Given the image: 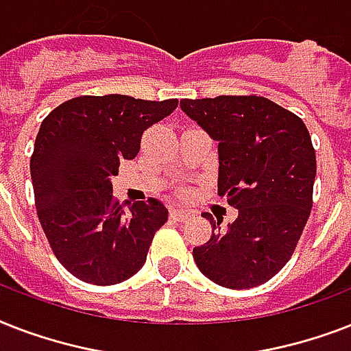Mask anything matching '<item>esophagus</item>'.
Masks as SVG:
<instances>
[{"instance_id": "obj_1", "label": "esophagus", "mask_w": 351, "mask_h": 351, "mask_svg": "<svg viewBox=\"0 0 351 351\" xmlns=\"http://www.w3.org/2000/svg\"><path fill=\"white\" fill-rule=\"evenodd\" d=\"M171 217L175 220H178V222H186V220H189L193 217L191 211H187V209H180V208H173L171 209Z\"/></svg>"}]
</instances>
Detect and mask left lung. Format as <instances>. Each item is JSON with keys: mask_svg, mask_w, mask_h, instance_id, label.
I'll list each match as a JSON object with an SVG mask.
<instances>
[{"mask_svg": "<svg viewBox=\"0 0 351 351\" xmlns=\"http://www.w3.org/2000/svg\"><path fill=\"white\" fill-rule=\"evenodd\" d=\"M182 111L219 142V195L239 209L193 250L198 269L231 289L261 286L291 258L311 206L317 162L304 121L262 96L182 100Z\"/></svg>", "mask_w": 351, "mask_h": 351, "instance_id": "1", "label": "left lung"}]
</instances>
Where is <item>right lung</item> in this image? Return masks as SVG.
I'll return each instance as SVG.
<instances>
[{
    "mask_svg": "<svg viewBox=\"0 0 351 351\" xmlns=\"http://www.w3.org/2000/svg\"><path fill=\"white\" fill-rule=\"evenodd\" d=\"M176 106L178 100L78 96L41 121L30 156L36 211L52 253L80 280L111 286L145 264L169 213L156 198L125 213L112 197L111 176L121 160L136 156L143 131Z\"/></svg>",
    "mask_w": 351,
    "mask_h": 351,
    "instance_id": "right-lung-1",
    "label": "right lung"
}]
</instances>
